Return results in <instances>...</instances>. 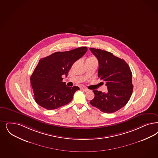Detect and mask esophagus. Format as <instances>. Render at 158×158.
I'll use <instances>...</instances> for the list:
<instances>
[{
	"label": "esophagus",
	"mask_w": 158,
	"mask_h": 158,
	"mask_svg": "<svg viewBox=\"0 0 158 158\" xmlns=\"http://www.w3.org/2000/svg\"><path fill=\"white\" fill-rule=\"evenodd\" d=\"M81 89L82 90H83V91H85V92H88L89 91V90L87 89V88H85V87H81Z\"/></svg>",
	"instance_id": "obj_1"
}]
</instances>
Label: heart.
<instances>
[{
  "label": "heart",
  "instance_id": "b5f03b06",
  "mask_svg": "<svg viewBox=\"0 0 158 158\" xmlns=\"http://www.w3.org/2000/svg\"><path fill=\"white\" fill-rule=\"evenodd\" d=\"M93 60H96V59L95 58V57L93 56H90L87 58L86 61H93Z\"/></svg>",
  "mask_w": 158,
  "mask_h": 158
}]
</instances>
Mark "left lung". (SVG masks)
Masks as SVG:
<instances>
[{
    "mask_svg": "<svg viewBox=\"0 0 158 158\" xmlns=\"http://www.w3.org/2000/svg\"><path fill=\"white\" fill-rule=\"evenodd\" d=\"M98 60V77L106 83L108 91L93 90L94 98L90 104L105 113H112L123 107L129 101L133 90L132 72L124 60L112 53L90 48Z\"/></svg>",
    "mask_w": 158,
    "mask_h": 158,
    "instance_id": "left-lung-1",
    "label": "left lung"
}]
</instances>
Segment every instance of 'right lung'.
Instances as JSON below:
<instances>
[{
  "instance_id": "add662e5",
  "label": "right lung",
  "mask_w": 158,
  "mask_h": 158,
  "mask_svg": "<svg viewBox=\"0 0 158 158\" xmlns=\"http://www.w3.org/2000/svg\"><path fill=\"white\" fill-rule=\"evenodd\" d=\"M82 47L65 52H56L39 60L30 77L35 101L47 110H55L70 103L79 87H70L62 82L72 65L87 51Z\"/></svg>"
}]
</instances>
